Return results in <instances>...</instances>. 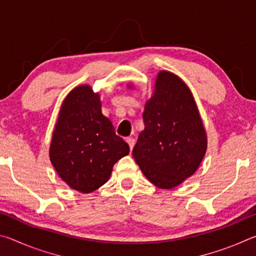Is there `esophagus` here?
<instances>
[{
    "mask_svg": "<svg viewBox=\"0 0 256 256\" xmlns=\"http://www.w3.org/2000/svg\"><path fill=\"white\" fill-rule=\"evenodd\" d=\"M125 141L128 142V144L130 146V149L132 150V149H133V146H134V144H136V141H134V138L130 136V138H125Z\"/></svg>",
    "mask_w": 256,
    "mask_h": 256,
    "instance_id": "obj_1",
    "label": "esophagus"
}]
</instances>
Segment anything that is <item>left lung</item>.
<instances>
[{
  "label": "left lung",
  "mask_w": 256,
  "mask_h": 256,
  "mask_svg": "<svg viewBox=\"0 0 256 256\" xmlns=\"http://www.w3.org/2000/svg\"><path fill=\"white\" fill-rule=\"evenodd\" d=\"M144 130L132 154L144 176L160 188H174L192 176L206 151V133L185 82L160 71L146 102Z\"/></svg>",
  "instance_id": "8db88e82"
}]
</instances>
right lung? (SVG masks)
Masks as SVG:
<instances>
[{"mask_svg":"<svg viewBox=\"0 0 256 256\" xmlns=\"http://www.w3.org/2000/svg\"><path fill=\"white\" fill-rule=\"evenodd\" d=\"M128 152V144L102 115L99 94L88 84L73 89L60 106L50 146V162L60 178L81 193L94 192Z\"/></svg>","mask_w":256,"mask_h":256,"instance_id":"1","label":"right lung"}]
</instances>
